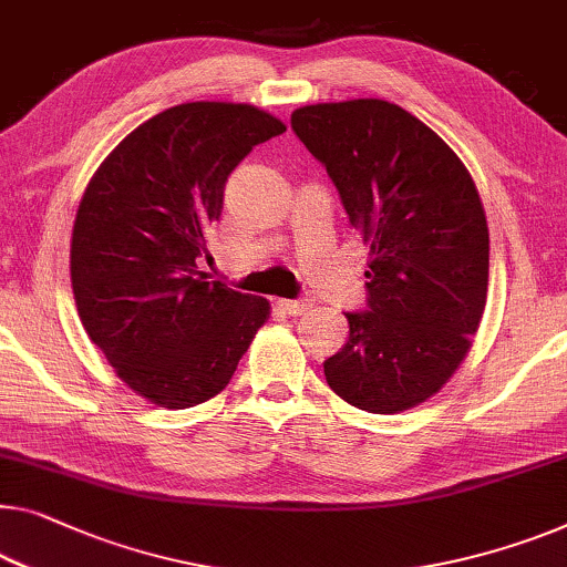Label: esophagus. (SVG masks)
Here are the masks:
<instances>
[{
	"instance_id": "obj_1",
	"label": "esophagus",
	"mask_w": 567,
	"mask_h": 567,
	"mask_svg": "<svg viewBox=\"0 0 567 567\" xmlns=\"http://www.w3.org/2000/svg\"><path fill=\"white\" fill-rule=\"evenodd\" d=\"M280 308L287 316H308L312 310V300H280Z\"/></svg>"
}]
</instances>
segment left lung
I'll use <instances>...</instances> for the list:
<instances>
[{"label": "left lung", "mask_w": 567, "mask_h": 567, "mask_svg": "<svg viewBox=\"0 0 567 567\" xmlns=\"http://www.w3.org/2000/svg\"><path fill=\"white\" fill-rule=\"evenodd\" d=\"M292 130L326 165L369 247V310L323 364L353 408L394 415L443 390L486 308L488 226L461 157L417 116L382 99L310 104Z\"/></svg>", "instance_id": "obj_1"}]
</instances>
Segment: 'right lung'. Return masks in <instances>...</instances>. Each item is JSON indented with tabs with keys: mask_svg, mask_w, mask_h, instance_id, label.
<instances>
[{
	"mask_svg": "<svg viewBox=\"0 0 567 567\" xmlns=\"http://www.w3.org/2000/svg\"><path fill=\"white\" fill-rule=\"evenodd\" d=\"M285 130L251 104L190 101L126 134L83 190L71 236L79 318L116 377L157 408L224 392L267 323V298L208 282L196 259L234 167Z\"/></svg>",
	"mask_w": 567,
	"mask_h": 567,
	"instance_id": "obj_1",
	"label": "right lung"
}]
</instances>
